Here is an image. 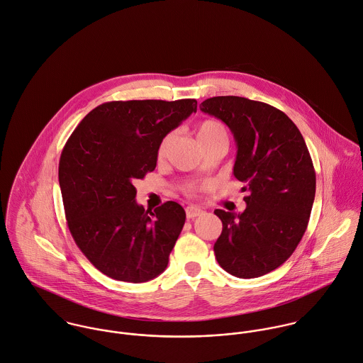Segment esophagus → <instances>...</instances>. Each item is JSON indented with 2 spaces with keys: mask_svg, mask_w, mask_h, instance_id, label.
Wrapping results in <instances>:
<instances>
[{
  "mask_svg": "<svg viewBox=\"0 0 363 363\" xmlns=\"http://www.w3.org/2000/svg\"><path fill=\"white\" fill-rule=\"evenodd\" d=\"M201 214H203V210H201V208H199V207L190 206V207H187V208H186V217H187L189 220L196 218V217H199V216H201Z\"/></svg>",
  "mask_w": 363,
  "mask_h": 363,
  "instance_id": "1",
  "label": "esophagus"
}]
</instances>
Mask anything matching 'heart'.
I'll use <instances>...</instances> for the list:
<instances>
[{
    "mask_svg": "<svg viewBox=\"0 0 363 363\" xmlns=\"http://www.w3.org/2000/svg\"><path fill=\"white\" fill-rule=\"evenodd\" d=\"M196 135H197V139L201 146L216 142V140H228V130H227L225 125L217 120H206V121L200 122L196 129ZM173 138H174V132H169L162 138V140L157 146V159L159 160H162L167 155V150H169V146H170ZM186 193L193 194L194 189L187 187Z\"/></svg>",
    "mask_w": 363,
    "mask_h": 363,
    "instance_id": "1",
    "label": "heart"
}]
</instances>
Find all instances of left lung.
I'll list each match as a JSON object with an SVG mask.
<instances>
[{"mask_svg": "<svg viewBox=\"0 0 363 363\" xmlns=\"http://www.w3.org/2000/svg\"><path fill=\"white\" fill-rule=\"evenodd\" d=\"M200 110L225 122L238 152L234 176L249 191L242 214L216 210L220 266L241 279L283 264L301 241L315 197V170L298 128L283 111L237 96L207 99Z\"/></svg>", "mask_w": 363, "mask_h": 363, "instance_id": "1", "label": "left lung"}]
</instances>
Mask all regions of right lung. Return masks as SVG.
Listing matches in <instances>:
<instances>
[{
  "instance_id": "obj_1",
  "label": "right lung",
  "mask_w": 363,
  "mask_h": 363,
  "mask_svg": "<svg viewBox=\"0 0 363 363\" xmlns=\"http://www.w3.org/2000/svg\"><path fill=\"white\" fill-rule=\"evenodd\" d=\"M196 111L193 99L110 101L67 139L59 162L67 227L108 277L142 283L166 269L186 213L174 201L145 211L133 183L155 170L162 138Z\"/></svg>"
}]
</instances>
